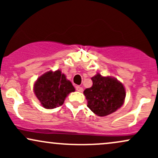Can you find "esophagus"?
<instances>
[{
	"instance_id": "obj_1",
	"label": "esophagus",
	"mask_w": 158,
	"mask_h": 158,
	"mask_svg": "<svg viewBox=\"0 0 158 158\" xmlns=\"http://www.w3.org/2000/svg\"><path fill=\"white\" fill-rule=\"evenodd\" d=\"M76 90L79 92H82L83 91V88L80 86H76Z\"/></svg>"
}]
</instances>
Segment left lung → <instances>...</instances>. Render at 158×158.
<instances>
[{
  "label": "left lung",
  "instance_id": "8db88e82",
  "mask_svg": "<svg viewBox=\"0 0 158 158\" xmlns=\"http://www.w3.org/2000/svg\"><path fill=\"white\" fill-rule=\"evenodd\" d=\"M93 85L84 90L88 107L99 117L109 115L123 106L126 91L116 79L97 74L91 78Z\"/></svg>",
  "mask_w": 158,
  "mask_h": 158
}]
</instances>
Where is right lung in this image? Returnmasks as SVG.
I'll list each match as a JSON object with an SVG mask.
<instances>
[{
  "label": "right lung",
  "mask_w": 158,
  "mask_h": 158,
  "mask_svg": "<svg viewBox=\"0 0 158 158\" xmlns=\"http://www.w3.org/2000/svg\"><path fill=\"white\" fill-rule=\"evenodd\" d=\"M34 91L43 107L48 109L61 106L67 96L75 88L60 70L48 71L40 77L34 85Z\"/></svg>",
  "instance_id": "add662e5"
}]
</instances>
